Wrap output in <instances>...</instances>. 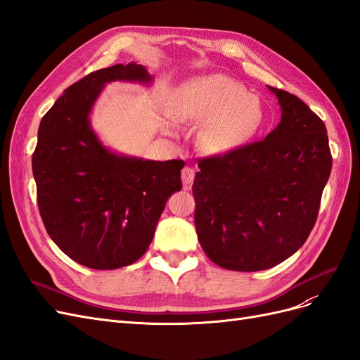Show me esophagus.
Segmentation results:
<instances>
[{
	"mask_svg": "<svg viewBox=\"0 0 360 360\" xmlns=\"http://www.w3.org/2000/svg\"><path fill=\"white\" fill-rule=\"evenodd\" d=\"M195 179V169L191 167H184L181 169V181H183V189L189 191L192 188V183Z\"/></svg>",
	"mask_w": 360,
	"mask_h": 360,
	"instance_id": "obj_1",
	"label": "esophagus"
}]
</instances>
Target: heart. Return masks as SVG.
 Listing matches in <instances>:
<instances>
[{
    "label": "heart",
    "mask_w": 360,
    "mask_h": 360,
    "mask_svg": "<svg viewBox=\"0 0 360 360\" xmlns=\"http://www.w3.org/2000/svg\"><path fill=\"white\" fill-rule=\"evenodd\" d=\"M174 115L180 122L200 123L198 147L210 155H225L254 138L266 120L257 94L225 75H207L180 90Z\"/></svg>",
    "instance_id": "1"
}]
</instances>
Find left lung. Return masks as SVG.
<instances>
[{"label": "left lung", "mask_w": 360, "mask_h": 360, "mask_svg": "<svg viewBox=\"0 0 360 360\" xmlns=\"http://www.w3.org/2000/svg\"><path fill=\"white\" fill-rule=\"evenodd\" d=\"M269 90L278 97L281 123L263 141L201 159L193 180L198 240L228 270H266L297 252L330 176L321 118L294 94Z\"/></svg>", "instance_id": "obj_1"}]
</instances>
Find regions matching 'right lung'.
I'll return each mask as SVG.
<instances>
[{
  "label": "right lung",
  "mask_w": 360,
  "mask_h": 360,
  "mask_svg": "<svg viewBox=\"0 0 360 360\" xmlns=\"http://www.w3.org/2000/svg\"><path fill=\"white\" fill-rule=\"evenodd\" d=\"M153 78L141 64H115L70 85L41 118L32 155L41 221L76 263L112 270L135 263L153 240L168 198L181 189L183 160H148L106 148L90 124L108 82Z\"/></svg>",
  "instance_id": "obj_1"
}]
</instances>
